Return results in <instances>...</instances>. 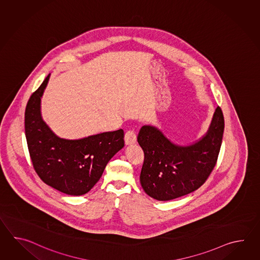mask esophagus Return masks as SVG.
<instances>
[{"mask_svg": "<svg viewBox=\"0 0 260 260\" xmlns=\"http://www.w3.org/2000/svg\"><path fill=\"white\" fill-rule=\"evenodd\" d=\"M124 141L126 145H131V144L136 143L137 141V135L134 130H129L127 132L125 133L124 136Z\"/></svg>", "mask_w": 260, "mask_h": 260, "instance_id": "34e87169", "label": "esophagus"}]
</instances>
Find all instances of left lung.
Wrapping results in <instances>:
<instances>
[{
  "mask_svg": "<svg viewBox=\"0 0 260 260\" xmlns=\"http://www.w3.org/2000/svg\"><path fill=\"white\" fill-rule=\"evenodd\" d=\"M224 133V117L217 107L207 132L193 143L178 145L159 128L143 125L138 142L144 151L140 184L158 201L192 192L205 182L216 166Z\"/></svg>",
  "mask_w": 260,
  "mask_h": 260,
  "instance_id": "left-lung-1",
  "label": "left lung"
}]
</instances>
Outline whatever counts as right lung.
Listing matches in <instances>:
<instances>
[{"label":"right lung","instance_id":"right-lung-1","mask_svg":"<svg viewBox=\"0 0 260 260\" xmlns=\"http://www.w3.org/2000/svg\"><path fill=\"white\" fill-rule=\"evenodd\" d=\"M50 75L28 100L25 135L29 156L40 178L63 193H87L102 176L109 160L123 148V130L104 132L79 139L59 138L44 122L41 100Z\"/></svg>","mask_w":260,"mask_h":260}]
</instances>
